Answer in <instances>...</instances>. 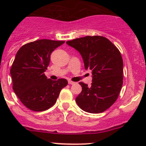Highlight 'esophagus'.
Masks as SVG:
<instances>
[{"label":"esophagus","instance_id":"34e87169","mask_svg":"<svg viewBox=\"0 0 146 146\" xmlns=\"http://www.w3.org/2000/svg\"><path fill=\"white\" fill-rule=\"evenodd\" d=\"M75 83H76V82L71 81V80H69L68 81V84H70V85H73V84H75Z\"/></svg>","mask_w":146,"mask_h":146}]
</instances>
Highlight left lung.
Listing matches in <instances>:
<instances>
[{
	"label": "left lung",
	"mask_w": 146,
	"mask_h": 146,
	"mask_svg": "<svg viewBox=\"0 0 146 146\" xmlns=\"http://www.w3.org/2000/svg\"><path fill=\"white\" fill-rule=\"evenodd\" d=\"M81 54L85 68L92 72L91 86L80 82L78 105L89 113H101L118 98L123 85V59L119 50L102 36H86L66 42Z\"/></svg>",
	"instance_id": "obj_1"
}]
</instances>
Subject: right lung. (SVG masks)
<instances>
[{"label": "right lung", "mask_w": 146, "mask_h": 146, "mask_svg": "<svg viewBox=\"0 0 146 146\" xmlns=\"http://www.w3.org/2000/svg\"><path fill=\"white\" fill-rule=\"evenodd\" d=\"M65 41L39 39L25 44L17 52L10 68L13 89L21 102L29 110L42 111L52 107L66 79H48L44 72L49 65L50 55Z\"/></svg>", "instance_id": "1"}]
</instances>
